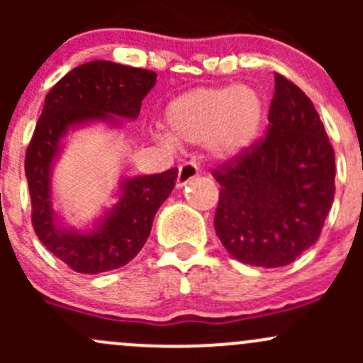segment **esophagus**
I'll return each mask as SVG.
<instances>
[{"label":"esophagus","instance_id":"34e87169","mask_svg":"<svg viewBox=\"0 0 363 363\" xmlns=\"http://www.w3.org/2000/svg\"><path fill=\"white\" fill-rule=\"evenodd\" d=\"M196 175H199V167H196L195 163L181 164L177 174V188H184V186H188Z\"/></svg>","mask_w":363,"mask_h":363}]
</instances>
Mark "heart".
Instances as JSON below:
<instances>
[{"instance_id": "1", "label": "heart", "mask_w": 363, "mask_h": 363, "mask_svg": "<svg viewBox=\"0 0 363 363\" xmlns=\"http://www.w3.org/2000/svg\"><path fill=\"white\" fill-rule=\"evenodd\" d=\"M163 145L200 144L216 161L242 156L255 145L265 123V101L250 86L196 87L172 98L163 111Z\"/></svg>"}]
</instances>
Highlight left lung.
<instances>
[{
	"instance_id": "obj_1",
	"label": "left lung",
	"mask_w": 363,
	"mask_h": 363,
	"mask_svg": "<svg viewBox=\"0 0 363 363\" xmlns=\"http://www.w3.org/2000/svg\"><path fill=\"white\" fill-rule=\"evenodd\" d=\"M265 140L214 170L221 184L216 235L239 262L263 269L291 263L320 237L335 193V156L313 101L274 77Z\"/></svg>"
}]
</instances>
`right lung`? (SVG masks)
<instances>
[{
    "instance_id": "right-lung-1",
    "label": "right lung",
    "mask_w": 363,
    "mask_h": 363,
    "mask_svg": "<svg viewBox=\"0 0 363 363\" xmlns=\"http://www.w3.org/2000/svg\"><path fill=\"white\" fill-rule=\"evenodd\" d=\"M156 77L151 69L91 61L67 73L45 96L24 164L33 228L43 246L75 272H108L140 252L156 212L174 189L177 168L123 177L113 189L112 203L79 228L68 225L56 207L54 167L67 149L68 135L80 128L105 124L123 130L124 121L137 119Z\"/></svg>"
}]
</instances>
